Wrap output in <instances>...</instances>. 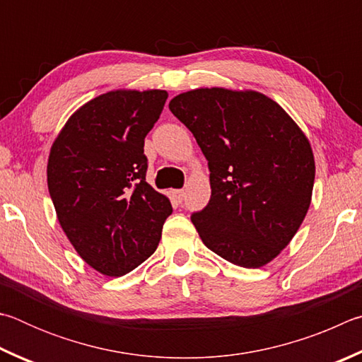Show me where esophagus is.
Listing matches in <instances>:
<instances>
[{"instance_id": "34e87169", "label": "esophagus", "mask_w": 362, "mask_h": 362, "mask_svg": "<svg viewBox=\"0 0 362 362\" xmlns=\"http://www.w3.org/2000/svg\"><path fill=\"white\" fill-rule=\"evenodd\" d=\"M173 195H175V199H176L177 202H182V199H185L186 192L182 191V189H181V191H175V192H173Z\"/></svg>"}]
</instances>
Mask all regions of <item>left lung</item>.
Here are the masks:
<instances>
[{"label":"left lung","mask_w":362,"mask_h":362,"mask_svg":"<svg viewBox=\"0 0 362 362\" xmlns=\"http://www.w3.org/2000/svg\"><path fill=\"white\" fill-rule=\"evenodd\" d=\"M170 111L197 139L211 197L191 221L208 250L245 269L280 255L312 202L313 151L267 95L224 87L176 95Z\"/></svg>","instance_id":"1"}]
</instances>
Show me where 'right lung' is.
<instances>
[{
    "mask_svg": "<svg viewBox=\"0 0 362 362\" xmlns=\"http://www.w3.org/2000/svg\"><path fill=\"white\" fill-rule=\"evenodd\" d=\"M165 90H111L87 101L50 148L47 186L57 218L78 255L100 274L122 276L162 237L171 204L146 182L144 138Z\"/></svg>",
    "mask_w": 362,
    "mask_h": 362,
    "instance_id": "1",
    "label": "right lung"
}]
</instances>
